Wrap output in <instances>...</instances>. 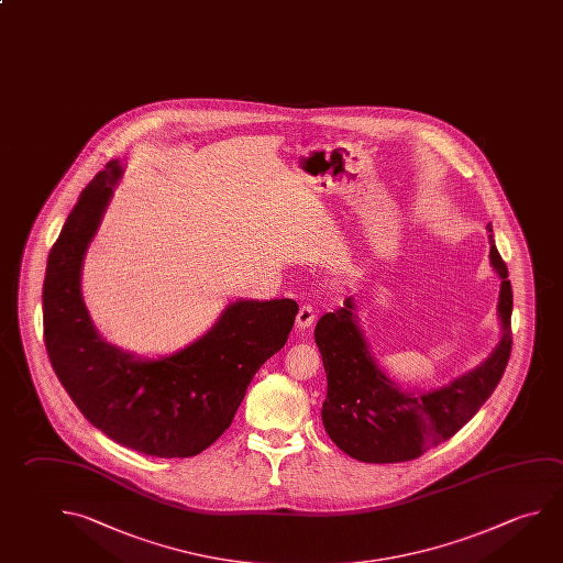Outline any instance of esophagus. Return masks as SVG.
Listing matches in <instances>:
<instances>
[{
    "instance_id": "1",
    "label": "esophagus",
    "mask_w": 563,
    "mask_h": 563,
    "mask_svg": "<svg viewBox=\"0 0 563 563\" xmlns=\"http://www.w3.org/2000/svg\"><path fill=\"white\" fill-rule=\"evenodd\" d=\"M314 308L310 305L300 306L298 314H296V328L298 330H306L310 325L314 324Z\"/></svg>"
}]
</instances>
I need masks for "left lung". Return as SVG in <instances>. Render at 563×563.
<instances>
[{
  "label": "left lung",
  "mask_w": 563,
  "mask_h": 563,
  "mask_svg": "<svg viewBox=\"0 0 563 563\" xmlns=\"http://www.w3.org/2000/svg\"><path fill=\"white\" fill-rule=\"evenodd\" d=\"M490 263L503 278L498 316L503 338L490 357L473 372L433 391H401L375 364L357 325L352 298L322 316L314 338L324 362L328 391L322 404L325 433L362 463H405L451 439L493 395L512 352V286L494 245Z\"/></svg>",
  "instance_id": "left-lung-1"
}]
</instances>
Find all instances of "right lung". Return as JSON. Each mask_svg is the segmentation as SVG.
<instances>
[{"label": "right lung", "mask_w": 563, "mask_h": 563, "mask_svg": "<svg viewBox=\"0 0 563 563\" xmlns=\"http://www.w3.org/2000/svg\"><path fill=\"white\" fill-rule=\"evenodd\" d=\"M122 176L110 159L51 249L43 338L51 365L80 413L112 441L159 459H186L225 433L258 367L286 344L298 305L238 300L198 342L142 360L104 342L80 295V268Z\"/></svg>", "instance_id": "obj_1"}]
</instances>
